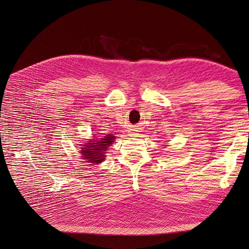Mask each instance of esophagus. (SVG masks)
<instances>
[{"label": "esophagus", "mask_w": 249, "mask_h": 249, "mask_svg": "<svg viewBox=\"0 0 249 249\" xmlns=\"http://www.w3.org/2000/svg\"><path fill=\"white\" fill-rule=\"evenodd\" d=\"M133 135H137V134H133Z\"/></svg>", "instance_id": "34e87169"}]
</instances>
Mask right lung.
Instances as JSON below:
<instances>
[{"mask_svg":"<svg viewBox=\"0 0 249 249\" xmlns=\"http://www.w3.org/2000/svg\"><path fill=\"white\" fill-rule=\"evenodd\" d=\"M93 138L94 139H88L89 141H87V143L84 144L82 148H80L81 150L79 153L81 154L80 158L86 160V163H91L92 165H96L100 164L105 160L106 151L108 147L114 142L116 137L113 136L112 134H108L102 138Z\"/></svg>","mask_w":249,"mask_h":249,"instance_id":"right-lung-1","label":"right lung"}]
</instances>
